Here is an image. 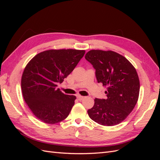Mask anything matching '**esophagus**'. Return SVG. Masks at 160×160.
<instances>
[{"mask_svg":"<svg viewBox=\"0 0 160 160\" xmlns=\"http://www.w3.org/2000/svg\"><path fill=\"white\" fill-rule=\"evenodd\" d=\"M77 98L78 99V100L81 101L82 99H83L84 98V97H83V96H81V95H77Z\"/></svg>","mask_w":160,"mask_h":160,"instance_id":"esophagus-1","label":"esophagus"}]
</instances>
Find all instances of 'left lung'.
<instances>
[{
	"label": "left lung",
	"mask_w": 160,
	"mask_h": 160,
	"mask_svg": "<svg viewBox=\"0 0 160 160\" xmlns=\"http://www.w3.org/2000/svg\"><path fill=\"white\" fill-rule=\"evenodd\" d=\"M85 58L95 69L98 83L107 87L108 98L95 99L93 107L88 111L89 118L105 126L120 123L138 100L140 86L136 70L126 58L112 51L91 50Z\"/></svg>",
	"instance_id": "left-lung-1"
}]
</instances>
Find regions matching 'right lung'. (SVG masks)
Segmentation results:
<instances>
[{
	"mask_svg": "<svg viewBox=\"0 0 160 160\" xmlns=\"http://www.w3.org/2000/svg\"><path fill=\"white\" fill-rule=\"evenodd\" d=\"M85 51L48 50L38 53L23 71V98L32 113L41 122L55 124L69 115L75 104V95L62 93L57 85L73 71Z\"/></svg>",
	"mask_w": 160,
	"mask_h": 160,
	"instance_id": "right-lung-1",
	"label": "right lung"
}]
</instances>
